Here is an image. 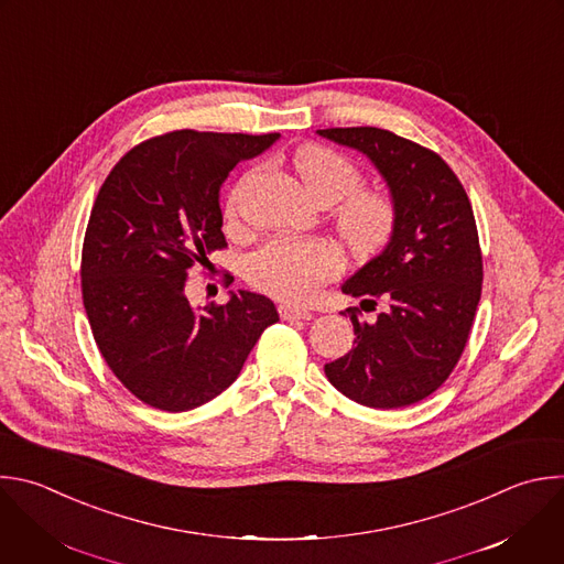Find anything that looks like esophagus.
<instances>
[{"label":"esophagus","instance_id":"esophagus-1","mask_svg":"<svg viewBox=\"0 0 564 564\" xmlns=\"http://www.w3.org/2000/svg\"><path fill=\"white\" fill-rule=\"evenodd\" d=\"M279 314L283 321H294V318H303V321H310L312 318V312L305 310V307H296V305H279Z\"/></svg>","mask_w":564,"mask_h":564}]
</instances>
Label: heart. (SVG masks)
Wrapping results in <instances>:
<instances>
[{
  "mask_svg": "<svg viewBox=\"0 0 564 564\" xmlns=\"http://www.w3.org/2000/svg\"><path fill=\"white\" fill-rule=\"evenodd\" d=\"M294 170L305 193L321 206H336L334 224L356 257H371L388 246L397 228V204L379 187H358V167L340 152L310 143L294 154ZM248 174L228 199V221H239V202ZM340 270V252L325 239H274L248 261V279L265 294L301 303Z\"/></svg>",
  "mask_w": 564,
  "mask_h": 564,
  "instance_id": "heart-1",
  "label": "heart"
}]
</instances>
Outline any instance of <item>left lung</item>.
Here are the masks:
<instances>
[{"instance_id":"1","label":"left lung","mask_w":564,"mask_h":564,"mask_svg":"<svg viewBox=\"0 0 564 564\" xmlns=\"http://www.w3.org/2000/svg\"><path fill=\"white\" fill-rule=\"evenodd\" d=\"M316 132L362 152L397 204L386 250L340 288L362 299V310L381 303L383 312L367 323L358 307L345 310L354 347L325 365V377L365 408H408L447 381L467 345L482 290L474 210L454 170L430 148L371 126Z\"/></svg>"}]
</instances>
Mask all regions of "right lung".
<instances>
[{
	"label": "right lung",
	"mask_w": 564,
	"mask_h": 564,
	"mask_svg": "<svg viewBox=\"0 0 564 564\" xmlns=\"http://www.w3.org/2000/svg\"><path fill=\"white\" fill-rule=\"evenodd\" d=\"M281 134L174 130L126 152L95 199L82 250V296L95 343L121 386L163 412L228 390L274 303L248 290L191 307L185 279L226 248L219 208L230 170Z\"/></svg>",
	"instance_id": "obj_1"
}]
</instances>
